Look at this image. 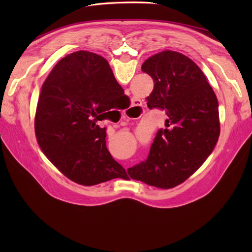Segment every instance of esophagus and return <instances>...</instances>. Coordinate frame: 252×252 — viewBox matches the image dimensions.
Instances as JSON below:
<instances>
[{
  "mask_svg": "<svg viewBox=\"0 0 252 252\" xmlns=\"http://www.w3.org/2000/svg\"><path fill=\"white\" fill-rule=\"evenodd\" d=\"M141 108V101L140 100H138V98H135V97H133L132 98V106H131V110H139ZM123 119L124 120H127V119H129L127 116H123Z\"/></svg>",
  "mask_w": 252,
  "mask_h": 252,
  "instance_id": "34e87169",
  "label": "esophagus"
}]
</instances>
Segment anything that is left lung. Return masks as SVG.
I'll list each match as a JSON object with an SVG mask.
<instances>
[{
  "mask_svg": "<svg viewBox=\"0 0 252 252\" xmlns=\"http://www.w3.org/2000/svg\"><path fill=\"white\" fill-rule=\"evenodd\" d=\"M142 71L154 80L149 109L167 114L148 158L128 168L129 177L168 189L194 173L215 148L220 135L219 103L203 71L192 60L165 50L147 59Z\"/></svg>",
  "mask_w": 252,
  "mask_h": 252,
  "instance_id": "8db88e82",
  "label": "left lung"
}]
</instances>
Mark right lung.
Here are the masks:
<instances>
[{"mask_svg": "<svg viewBox=\"0 0 252 252\" xmlns=\"http://www.w3.org/2000/svg\"><path fill=\"white\" fill-rule=\"evenodd\" d=\"M129 98L103 57L77 51L63 58L45 80L34 130L41 149L68 179L91 186L124 178L106 147L103 121Z\"/></svg>", "mask_w": 252, "mask_h": 252, "instance_id": "right-lung-1", "label": "right lung"}]
</instances>
